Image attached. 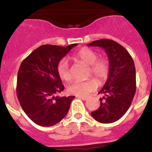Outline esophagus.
Wrapping results in <instances>:
<instances>
[{
  "label": "esophagus",
  "instance_id": "34e87169",
  "mask_svg": "<svg viewBox=\"0 0 152 152\" xmlns=\"http://www.w3.org/2000/svg\"><path fill=\"white\" fill-rule=\"evenodd\" d=\"M77 99H82V100L83 101H86L88 99L87 97H81V96H77Z\"/></svg>",
  "mask_w": 152,
  "mask_h": 152
}]
</instances>
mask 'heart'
I'll list each match as a JSON object with an SVG mask.
<instances>
[{"mask_svg":"<svg viewBox=\"0 0 152 152\" xmlns=\"http://www.w3.org/2000/svg\"><path fill=\"white\" fill-rule=\"evenodd\" d=\"M73 59L76 61L81 62L89 66V75H93L99 83H103L108 77L110 72V63L106 59H99V53L89 48H82L73 55ZM57 73L62 80L69 81L72 79V75L69 70V63L66 59L60 60L57 64ZM98 86V83L93 78L85 80H76L68 87L70 94L77 96H86L95 90Z\"/></svg>","mask_w":152,"mask_h":152,"instance_id":"1","label":"heart"}]
</instances>
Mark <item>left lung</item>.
I'll return each instance as SVG.
<instances>
[{
  "instance_id": "obj_1",
  "label": "left lung",
  "mask_w": 152,
  "mask_h": 152,
  "mask_svg": "<svg viewBox=\"0 0 152 152\" xmlns=\"http://www.w3.org/2000/svg\"><path fill=\"white\" fill-rule=\"evenodd\" d=\"M88 46L101 47L105 50L110 63L106 83L99 94H102L100 107L91 113L101 123H113L122 118L132 103L136 92V69L128 50L108 39L93 41Z\"/></svg>"
}]
</instances>
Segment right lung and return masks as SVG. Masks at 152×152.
<instances>
[{
    "label": "right lung",
    "instance_id": "add662e5",
    "mask_svg": "<svg viewBox=\"0 0 152 152\" xmlns=\"http://www.w3.org/2000/svg\"><path fill=\"white\" fill-rule=\"evenodd\" d=\"M77 44L67 47L44 45L21 63L17 77L16 93L24 112L40 126L56 125L69 112L75 96H57L64 89L57 64Z\"/></svg>",
    "mask_w": 152,
    "mask_h": 152
}]
</instances>
